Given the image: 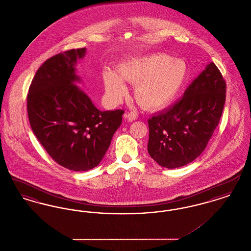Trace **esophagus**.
Instances as JSON below:
<instances>
[{
	"mask_svg": "<svg viewBox=\"0 0 251 251\" xmlns=\"http://www.w3.org/2000/svg\"><path fill=\"white\" fill-rule=\"evenodd\" d=\"M124 118L128 121H134L137 118V114L135 112H128L126 114H124Z\"/></svg>",
	"mask_w": 251,
	"mask_h": 251,
	"instance_id": "esophagus-1",
	"label": "esophagus"
}]
</instances>
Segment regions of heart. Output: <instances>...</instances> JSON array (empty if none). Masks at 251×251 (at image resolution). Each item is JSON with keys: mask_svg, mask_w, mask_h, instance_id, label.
<instances>
[{"mask_svg": "<svg viewBox=\"0 0 251 251\" xmlns=\"http://www.w3.org/2000/svg\"><path fill=\"white\" fill-rule=\"evenodd\" d=\"M119 72L124 80L135 85L134 97L139 105L158 109L167 105L179 93L186 79L187 68L181 60L157 53L126 62ZM121 78L113 72L104 74L106 92L114 101H120L127 94V87Z\"/></svg>", "mask_w": 251, "mask_h": 251, "instance_id": "obj_1", "label": "heart"}]
</instances>
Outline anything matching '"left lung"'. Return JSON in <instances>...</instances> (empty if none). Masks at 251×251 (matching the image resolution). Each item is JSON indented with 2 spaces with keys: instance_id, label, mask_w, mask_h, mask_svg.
Segmentation results:
<instances>
[{
  "instance_id": "8db88e82",
  "label": "left lung",
  "mask_w": 251,
  "mask_h": 251,
  "mask_svg": "<svg viewBox=\"0 0 251 251\" xmlns=\"http://www.w3.org/2000/svg\"><path fill=\"white\" fill-rule=\"evenodd\" d=\"M225 100L226 82L212 62L176 103L149 119V154L167 168L191 163L213 136Z\"/></svg>"
}]
</instances>
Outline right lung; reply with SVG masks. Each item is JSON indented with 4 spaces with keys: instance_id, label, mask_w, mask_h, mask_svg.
Segmentation results:
<instances>
[{
    "instance_id": "right-lung-1",
    "label": "right lung",
    "mask_w": 251,
    "mask_h": 251,
    "mask_svg": "<svg viewBox=\"0 0 251 251\" xmlns=\"http://www.w3.org/2000/svg\"><path fill=\"white\" fill-rule=\"evenodd\" d=\"M85 48L69 50L46 60L27 94L31 128L49 155L62 167L86 171L97 167L122 122L124 110L100 111L73 82L74 65Z\"/></svg>"
}]
</instances>
